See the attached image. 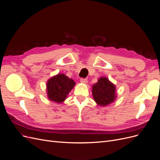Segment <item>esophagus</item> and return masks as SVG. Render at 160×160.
<instances>
[{
  "label": "esophagus",
  "mask_w": 160,
  "mask_h": 160,
  "mask_svg": "<svg viewBox=\"0 0 160 160\" xmlns=\"http://www.w3.org/2000/svg\"><path fill=\"white\" fill-rule=\"evenodd\" d=\"M80 82H82V83H83V84H86L88 82V80L86 78H81Z\"/></svg>",
  "instance_id": "obj_1"
}]
</instances>
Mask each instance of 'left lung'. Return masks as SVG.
I'll return each instance as SVG.
<instances>
[{"label":"left lung","mask_w":160,"mask_h":160,"mask_svg":"<svg viewBox=\"0 0 160 160\" xmlns=\"http://www.w3.org/2000/svg\"><path fill=\"white\" fill-rule=\"evenodd\" d=\"M92 95L94 101L101 106L111 104L116 98V86L106 77H101L92 86Z\"/></svg>","instance_id":"obj_1"}]
</instances>
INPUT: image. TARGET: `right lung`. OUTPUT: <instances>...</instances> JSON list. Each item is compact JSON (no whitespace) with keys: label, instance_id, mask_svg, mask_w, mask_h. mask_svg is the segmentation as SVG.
<instances>
[{"label":"right lung","instance_id":"obj_1","mask_svg":"<svg viewBox=\"0 0 160 160\" xmlns=\"http://www.w3.org/2000/svg\"><path fill=\"white\" fill-rule=\"evenodd\" d=\"M75 85L74 81L64 74L52 77L46 84L48 99L56 103L63 102Z\"/></svg>","mask_w":160,"mask_h":160}]
</instances>
